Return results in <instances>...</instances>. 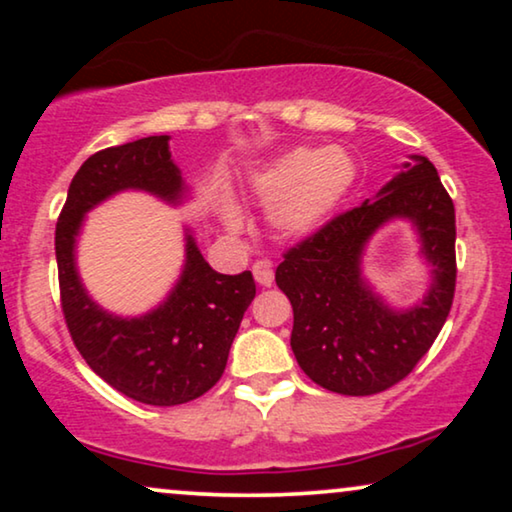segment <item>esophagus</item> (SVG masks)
Masks as SVG:
<instances>
[{
  "mask_svg": "<svg viewBox=\"0 0 512 512\" xmlns=\"http://www.w3.org/2000/svg\"><path fill=\"white\" fill-rule=\"evenodd\" d=\"M251 272H254L256 282L261 286H272V282H275V272H272V263L268 258H261V261L251 265Z\"/></svg>",
  "mask_w": 512,
  "mask_h": 512,
  "instance_id": "obj_1",
  "label": "esophagus"
}]
</instances>
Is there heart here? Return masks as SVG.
Instances as JSON below:
<instances>
[{"label":"heart","instance_id":"obj_1","mask_svg":"<svg viewBox=\"0 0 512 512\" xmlns=\"http://www.w3.org/2000/svg\"><path fill=\"white\" fill-rule=\"evenodd\" d=\"M354 181V163L340 149L300 146L251 177V191L268 205V221L277 235L310 233L331 214ZM230 230L242 228V214L226 202L221 209Z\"/></svg>","mask_w":512,"mask_h":512}]
</instances>
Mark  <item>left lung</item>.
Listing matches in <instances>:
<instances>
[{
    "instance_id": "1",
    "label": "left lung",
    "mask_w": 512,
    "mask_h": 512,
    "mask_svg": "<svg viewBox=\"0 0 512 512\" xmlns=\"http://www.w3.org/2000/svg\"><path fill=\"white\" fill-rule=\"evenodd\" d=\"M396 174L377 200L335 214L284 251L275 282L293 307L291 349L319 387L370 396L405 380L438 338L457 286L454 202L431 160ZM403 215L423 235L434 284L422 306L389 311L360 279V251L384 220Z\"/></svg>"
}]
</instances>
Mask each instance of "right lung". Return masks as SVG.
<instances>
[{"label": "right lung", "instance_id": "add662e5", "mask_svg": "<svg viewBox=\"0 0 512 512\" xmlns=\"http://www.w3.org/2000/svg\"><path fill=\"white\" fill-rule=\"evenodd\" d=\"M167 139L144 137L93 153L74 174L55 226L60 305L76 349L104 382L146 405H181L207 394L221 380L237 328L256 296L249 270H212L191 235L177 289L151 314L111 317L83 291L74 237L90 207L123 188L179 198L181 177Z\"/></svg>", "mask_w": 512, "mask_h": 512}]
</instances>
